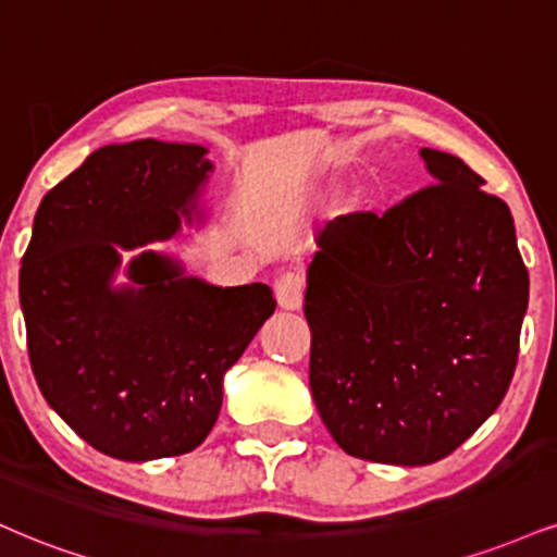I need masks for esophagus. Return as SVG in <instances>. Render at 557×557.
<instances>
[{
  "label": "esophagus",
  "instance_id": "obj_1",
  "mask_svg": "<svg viewBox=\"0 0 557 557\" xmlns=\"http://www.w3.org/2000/svg\"><path fill=\"white\" fill-rule=\"evenodd\" d=\"M304 290H306V280L304 274L298 272H285L280 274L277 283H274V296H277L280 308L285 311H296L304 304Z\"/></svg>",
  "mask_w": 557,
  "mask_h": 557
}]
</instances>
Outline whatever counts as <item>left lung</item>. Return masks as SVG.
Wrapping results in <instances>:
<instances>
[{
  "label": "left lung",
  "instance_id": "8db88e82",
  "mask_svg": "<svg viewBox=\"0 0 557 557\" xmlns=\"http://www.w3.org/2000/svg\"><path fill=\"white\" fill-rule=\"evenodd\" d=\"M433 184L384 214L350 212L308 267L311 394L350 457H448L506 397L529 272L511 210L465 160L423 147Z\"/></svg>",
  "mask_w": 557,
  "mask_h": 557
}]
</instances>
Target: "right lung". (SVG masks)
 I'll use <instances>...</instances> for the list:
<instances>
[{
  "label": "right lung",
  "mask_w": 557,
  "mask_h": 557,
  "mask_svg": "<svg viewBox=\"0 0 557 557\" xmlns=\"http://www.w3.org/2000/svg\"><path fill=\"white\" fill-rule=\"evenodd\" d=\"M199 145L100 147L46 194L20 267L33 376L100 454L178 457L207 438L223 376L274 313L270 285L218 287L143 251L111 287L119 249L169 240L191 220L212 163Z\"/></svg>",
  "instance_id": "right-lung-1"
}]
</instances>
